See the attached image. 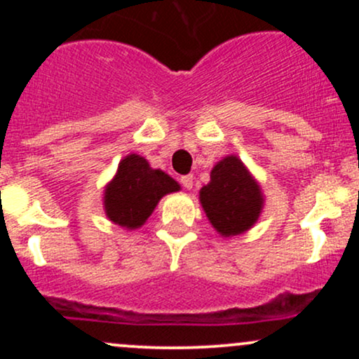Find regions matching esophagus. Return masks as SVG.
<instances>
[{
    "mask_svg": "<svg viewBox=\"0 0 359 359\" xmlns=\"http://www.w3.org/2000/svg\"><path fill=\"white\" fill-rule=\"evenodd\" d=\"M180 182H182V185H184L185 189H187V191H191L192 185H194V175L189 174V175L180 177Z\"/></svg>",
    "mask_w": 359,
    "mask_h": 359,
    "instance_id": "1",
    "label": "esophagus"
}]
</instances>
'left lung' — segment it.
I'll return each instance as SVG.
<instances>
[{"mask_svg":"<svg viewBox=\"0 0 359 359\" xmlns=\"http://www.w3.org/2000/svg\"><path fill=\"white\" fill-rule=\"evenodd\" d=\"M199 201L216 233L233 238L250 231L263 212L265 196L240 156L226 155L199 191Z\"/></svg>","mask_w":359,"mask_h":359,"instance_id":"obj_1","label":"left lung"}]
</instances>
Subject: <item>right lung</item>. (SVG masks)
<instances>
[{
	"instance_id": "add662e5",
	"label": "right lung",
	"mask_w": 359,
	"mask_h": 359,
	"mask_svg": "<svg viewBox=\"0 0 359 359\" xmlns=\"http://www.w3.org/2000/svg\"><path fill=\"white\" fill-rule=\"evenodd\" d=\"M180 184L160 168H151L145 156L130 154L118 163L116 174L104 185L102 208L119 228L133 231L145 224L163 196L179 192Z\"/></svg>"
}]
</instances>
